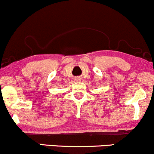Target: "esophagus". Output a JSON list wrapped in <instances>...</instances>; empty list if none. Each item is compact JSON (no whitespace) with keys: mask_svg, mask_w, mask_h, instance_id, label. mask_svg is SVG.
Here are the masks:
<instances>
[{"mask_svg":"<svg viewBox=\"0 0 154 154\" xmlns=\"http://www.w3.org/2000/svg\"><path fill=\"white\" fill-rule=\"evenodd\" d=\"M76 80L79 81V80H80V79H76Z\"/></svg>","mask_w":154,"mask_h":154,"instance_id":"1","label":"esophagus"}]
</instances>
